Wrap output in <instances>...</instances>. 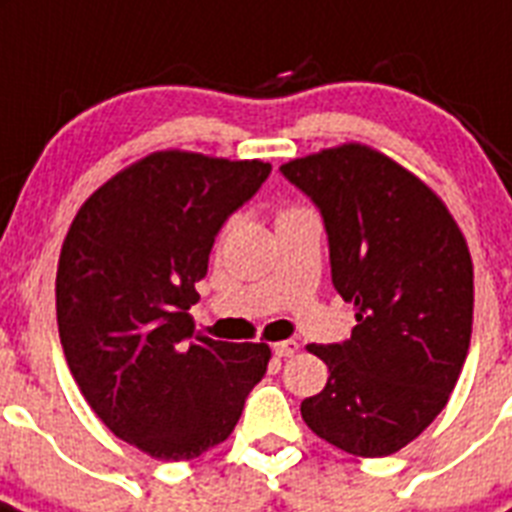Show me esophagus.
<instances>
[{"label": "esophagus", "instance_id": "34e87169", "mask_svg": "<svg viewBox=\"0 0 512 512\" xmlns=\"http://www.w3.org/2000/svg\"><path fill=\"white\" fill-rule=\"evenodd\" d=\"M272 349H274V355H277V357H292L300 347H298V342L287 339V342H277Z\"/></svg>", "mask_w": 512, "mask_h": 512}]
</instances>
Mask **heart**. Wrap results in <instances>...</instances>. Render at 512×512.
Here are the masks:
<instances>
[{
    "label": "heart",
    "instance_id": "obj_1",
    "mask_svg": "<svg viewBox=\"0 0 512 512\" xmlns=\"http://www.w3.org/2000/svg\"><path fill=\"white\" fill-rule=\"evenodd\" d=\"M290 212H298V209H285V212L279 214V217H285V214H290Z\"/></svg>",
    "mask_w": 512,
    "mask_h": 512
}]
</instances>
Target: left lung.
<instances>
[{"label": "left lung", "instance_id": "8db88e82", "mask_svg": "<svg viewBox=\"0 0 512 512\" xmlns=\"http://www.w3.org/2000/svg\"><path fill=\"white\" fill-rule=\"evenodd\" d=\"M279 170L321 212L331 282L357 321L347 342L308 347L331 375L300 404L305 425L352 456H391L443 412L469 355L466 240L425 183L365 144Z\"/></svg>", "mask_w": 512, "mask_h": 512}]
</instances>
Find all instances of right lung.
<instances>
[{
    "mask_svg": "<svg viewBox=\"0 0 512 512\" xmlns=\"http://www.w3.org/2000/svg\"><path fill=\"white\" fill-rule=\"evenodd\" d=\"M272 165L155 152L103 183L74 217L56 272L61 347L103 425L160 461L227 440L264 378L266 344L196 336L189 308L214 238Z\"/></svg>",
    "mask_w": 512,
    "mask_h": 512,
    "instance_id": "right-lung-1",
    "label": "right lung"
}]
</instances>
